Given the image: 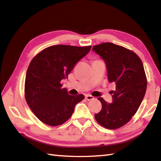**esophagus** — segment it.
<instances>
[{"label": "esophagus", "mask_w": 161, "mask_h": 161, "mask_svg": "<svg viewBox=\"0 0 161 161\" xmlns=\"http://www.w3.org/2000/svg\"><path fill=\"white\" fill-rule=\"evenodd\" d=\"M85 98H86V100H88V101L91 100H93V99H94V97L93 96H91V95H86V97H85Z\"/></svg>", "instance_id": "obj_1"}]
</instances>
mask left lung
<instances>
[{
	"label": "left lung",
	"mask_w": 161,
	"mask_h": 161,
	"mask_svg": "<svg viewBox=\"0 0 161 161\" xmlns=\"http://www.w3.org/2000/svg\"><path fill=\"white\" fill-rule=\"evenodd\" d=\"M106 64L108 80L115 85L111 91L112 103L99 97L102 110L95 115L104 127L115 129L126 124L141 104L147 89V78L142 61L133 51L112 43L93 47Z\"/></svg>",
	"instance_id": "8db88e82"
}]
</instances>
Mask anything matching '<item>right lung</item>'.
<instances>
[{
  "label": "right lung",
  "mask_w": 161,
  "mask_h": 161,
  "mask_svg": "<svg viewBox=\"0 0 161 161\" xmlns=\"http://www.w3.org/2000/svg\"><path fill=\"white\" fill-rule=\"evenodd\" d=\"M91 46H53L39 53L30 62L25 81V97L39 120L49 126L62 125L73 114L84 95H70L60 81L68 78L79 60Z\"/></svg>",
  "instance_id": "add662e5"
}]
</instances>
